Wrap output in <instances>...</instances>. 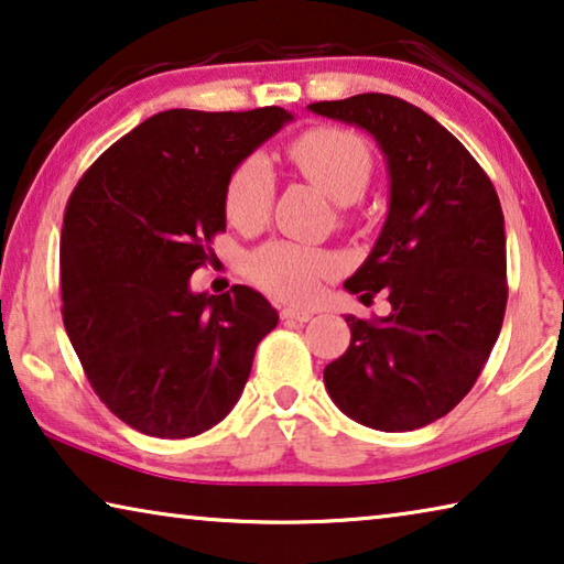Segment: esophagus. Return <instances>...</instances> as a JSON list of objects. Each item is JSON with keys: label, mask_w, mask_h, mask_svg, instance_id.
<instances>
[{"label": "esophagus", "mask_w": 564, "mask_h": 564, "mask_svg": "<svg viewBox=\"0 0 564 564\" xmlns=\"http://www.w3.org/2000/svg\"><path fill=\"white\" fill-rule=\"evenodd\" d=\"M281 316L285 318V322H308V318L314 316V311L299 308V306H283Z\"/></svg>", "instance_id": "1"}]
</instances>
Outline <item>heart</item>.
<instances>
[{
    "instance_id": "1",
    "label": "heart",
    "mask_w": 564,
    "mask_h": 564,
    "mask_svg": "<svg viewBox=\"0 0 564 564\" xmlns=\"http://www.w3.org/2000/svg\"><path fill=\"white\" fill-rule=\"evenodd\" d=\"M296 170L336 205H351L365 195L375 172V156L357 133L322 126L304 131L289 144ZM273 207V172L263 154H250L228 174L223 209L238 230H258ZM334 271V260L322 250L296 242H268L248 258V275L260 289L283 301H311Z\"/></svg>"
}]
</instances>
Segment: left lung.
I'll return each instance as SVG.
<instances>
[{"instance_id": "1", "label": "left lung", "mask_w": 564, "mask_h": 564, "mask_svg": "<svg viewBox=\"0 0 564 564\" xmlns=\"http://www.w3.org/2000/svg\"><path fill=\"white\" fill-rule=\"evenodd\" d=\"M369 131L388 159L390 213L344 289L392 311L347 316L351 344L324 369L334 405L384 433L415 431L466 398L507 311V235L497 189L448 129L408 100L359 94L311 104Z\"/></svg>"}]
</instances>
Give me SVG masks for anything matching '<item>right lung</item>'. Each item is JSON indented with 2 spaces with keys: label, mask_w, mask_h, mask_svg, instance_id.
<instances>
[{
  "label": "right lung",
  "mask_w": 564,
  "mask_h": 564,
  "mask_svg": "<svg viewBox=\"0 0 564 564\" xmlns=\"http://www.w3.org/2000/svg\"><path fill=\"white\" fill-rule=\"evenodd\" d=\"M293 116H151L100 154L67 199L63 324L111 413L151 438H192L230 413L279 314L258 291L209 296L189 275L225 230L223 189L242 159Z\"/></svg>",
  "instance_id": "obj_1"
}]
</instances>
